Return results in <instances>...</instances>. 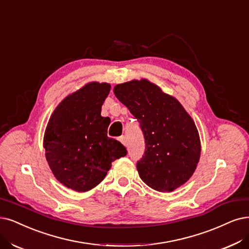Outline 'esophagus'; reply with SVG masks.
Masks as SVG:
<instances>
[{"label":"esophagus","mask_w":249,"mask_h":249,"mask_svg":"<svg viewBox=\"0 0 249 249\" xmlns=\"http://www.w3.org/2000/svg\"><path fill=\"white\" fill-rule=\"evenodd\" d=\"M119 141H120V142H122V143H123L124 145L126 144V137H125L124 135H122V136H120V137H119Z\"/></svg>","instance_id":"34e87169"}]
</instances>
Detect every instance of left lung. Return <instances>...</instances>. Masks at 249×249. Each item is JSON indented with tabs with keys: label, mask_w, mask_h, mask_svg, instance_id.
<instances>
[{
	"label": "left lung",
	"mask_w": 249,
	"mask_h": 249,
	"mask_svg": "<svg viewBox=\"0 0 249 249\" xmlns=\"http://www.w3.org/2000/svg\"><path fill=\"white\" fill-rule=\"evenodd\" d=\"M114 93L140 122L145 150L136 168L150 188L172 192L196 170L201 143L191 116L173 96L146 79L114 87Z\"/></svg>",
	"instance_id": "obj_1"
}]
</instances>
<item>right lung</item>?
<instances>
[{"mask_svg":"<svg viewBox=\"0 0 249 249\" xmlns=\"http://www.w3.org/2000/svg\"><path fill=\"white\" fill-rule=\"evenodd\" d=\"M109 90L108 83H88L61 101L46 127V160L56 179L76 192L95 188L112 163L127 154L107 136L110 119L100 115Z\"/></svg>","mask_w":249,"mask_h":249,"instance_id":"right-lung-1","label":"right lung"}]
</instances>
